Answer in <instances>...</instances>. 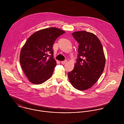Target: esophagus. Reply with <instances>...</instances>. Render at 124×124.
Listing matches in <instances>:
<instances>
[{"mask_svg": "<svg viewBox=\"0 0 124 124\" xmlns=\"http://www.w3.org/2000/svg\"><path fill=\"white\" fill-rule=\"evenodd\" d=\"M67 62V60H64V61H61V63H62V64H64L66 63Z\"/></svg>", "mask_w": 124, "mask_h": 124, "instance_id": "esophagus-1", "label": "esophagus"}]
</instances>
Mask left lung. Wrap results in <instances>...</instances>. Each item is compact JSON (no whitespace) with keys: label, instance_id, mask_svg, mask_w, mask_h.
<instances>
[{"label":"left lung","instance_id":"8db88e82","mask_svg":"<svg viewBox=\"0 0 124 124\" xmlns=\"http://www.w3.org/2000/svg\"><path fill=\"white\" fill-rule=\"evenodd\" d=\"M72 35L79 43V54L74 68L68 73V77L75 88L85 90L97 82L104 70V51L101 41L95 34L80 31Z\"/></svg>","mask_w":124,"mask_h":124}]
</instances>
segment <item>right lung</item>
Returning a JSON list of instances; mask_svg holds the SVG:
<instances>
[{"mask_svg":"<svg viewBox=\"0 0 124 124\" xmlns=\"http://www.w3.org/2000/svg\"><path fill=\"white\" fill-rule=\"evenodd\" d=\"M65 32L49 27L36 32L27 39L21 49L20 62L30 82L41 84L51 77L56 64L53 58V44Z\"/></svg>","mask_w":124,"mask_h":124,"instance_id":"obj_1","label":"right lung"}]
</instances>
